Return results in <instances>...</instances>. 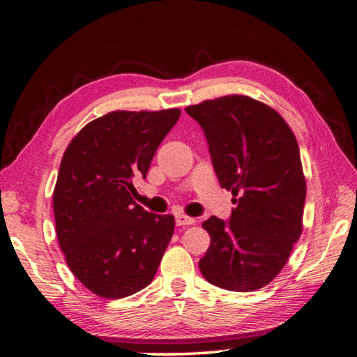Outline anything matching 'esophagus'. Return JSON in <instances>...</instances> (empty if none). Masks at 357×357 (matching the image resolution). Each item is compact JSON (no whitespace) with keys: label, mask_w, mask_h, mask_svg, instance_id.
<instances>
[{"label":"esophagus","mask_w":357,"mask_h":357,"mask_svg":"<svg viewBox=\"0 0 357 357\" xmlns=\"http://www.w3.org/2000/svg\"><path fill=\"white\" fill-rule=\"evenodd\" d=\"M195 222H197V219L190 218L187 214H177V216H175V224H177V226H193Z\"/></svg>","instance_id":"esophagus-1"}]
</instances>
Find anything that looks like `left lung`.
Returning a JSON list of instances; mask_svg holds the SVG:
<instances>
[{
  "mask_svg": "<svg viewBox=\"0 0 357 357\" xmlns=\"http://www.w3.org/2000/svg\"><path fill=\"white\" fill-rule=\"evenodd\" d=\"M185 112L204 130L219 185L236 204L229 222H203L211 245L199 270L222 289H260L280 275L302 234L307 187L296 136L275 109L247 96Z\"/></svg>",
  "mask_w": 357,
  "mask_h": 357,
  "instance_id": "left-lung-1",
  "label": "left lung"
}]
</instances>
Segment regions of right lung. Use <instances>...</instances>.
Returning <instances> with one entry per match:
<instances>
[{"instance_id":"obj_1","label":"right lung","mask_w":357,"mask_h":357,"mask_svg":"<svg viewBox=\"0 0 357 357\" xmlns=\"http://www.w3.org/2000/svg\"><path fill=\"white\" fill-rule=\"evenodd\" d=\"M178 116V109L110 112L89 121L63 154L53 190L58 243L96 296L121 299L154 280L175 219L148 213L131 192Z\"/></svg>"}]
</instances>
